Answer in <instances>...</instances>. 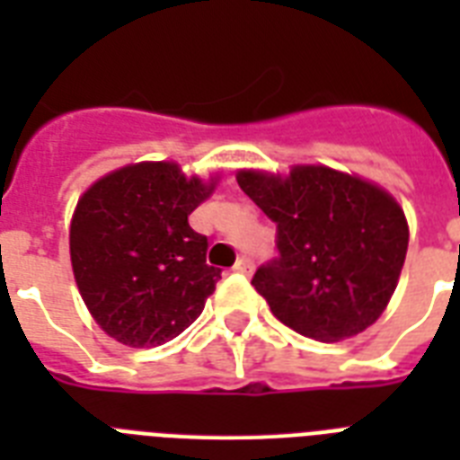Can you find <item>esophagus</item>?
<instances>
[{"label": "esophagus", "instance_id": "34e87169", "mask_svg": "<svg viewBox=\"0 0 460 460\" xmlns=\"http://www.w3.org/2000/svg\"><path fill=\"white\" fill-rule=\"evenodd\" d=\"M252 260L250 257H241L236 264H234V271H238V274H252Z\"/></svg>", "mask_w": 460, "mask_h": 460}]
</instances>
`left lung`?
Instances as JSON below:
<instances>
[{"label": "left lung", "mask_w": 460, "mask_h": 460, "mask_svg": "<svg viewBox=\"0 0 460 460\" xmlns=\"http://www.w3.org/2000/svg\"><path fill=\"white\" fill-rule=\"evenodd\" d=\"M238 186L276 224L279 255L252 286L305 338H352L383 314L409 248L404 212L383 189L331 167L290 177L238 172Z\"/></svg>", "instance_id": "obj_1"}]
</instances>
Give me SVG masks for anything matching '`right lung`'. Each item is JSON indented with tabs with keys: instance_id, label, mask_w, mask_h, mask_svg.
Instances as JSON below:
<instances>
[{
	"instance_id": "1",
	"label": "right lung",
	"mask_w": 460,
	"mask_h": 460,
	"mask_svg": "<svg viewBox=\"0 0 460 460\" xmlns=\"http://www.w3.org/2000/svg\"><path fill=\"white\" fill-rule=\"evenodd\" d=\"M215 184L174 163H139L99 179L75 208L70 260L82 300L122 345L158 347L200 316L222 269L189 215Z\"/></svg>"
}]
</instances>
